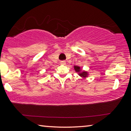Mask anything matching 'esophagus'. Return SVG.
Listing matches in <instances>:
<instances>
[{
  "label": "esophagus",
  "mask_w": 131,
  "mask_h": 131,
  "mask_svg": "<svg viewBox=\"0 0 131 131\" xmlns=\"http://www.w3.org/2000/svg\"><path fill=\"white\" fill-rule=\"evenodd\" d=\"M60 63H61V65H66V61H61Z\"/></svg>",
  "instance_id": "34e87169"
}]
</instances>
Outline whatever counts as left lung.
I'll return each mask as SVG.
<instances>
[{
	"mask_svg": "<svg viewBox=\"0 0 131 131\" xmlns=\"http://www.w3.org/2000/svg\"><path fill=\"white\" fill-rule=\"evenodd\" d=\"M74 69L76 72L78 73L79 75L81 77H83V78H85L88 76V72H86V71L84 70H82L81 69V68L79 67L78 66H74Z\"/></svg>",
	"mask_w": 131,
	"mask_h": 131,
	"instance_id": "8db88e82",
	"label": "left lung"
}]
</instances>
